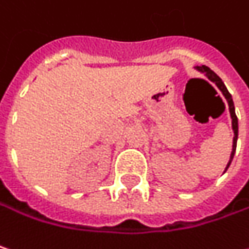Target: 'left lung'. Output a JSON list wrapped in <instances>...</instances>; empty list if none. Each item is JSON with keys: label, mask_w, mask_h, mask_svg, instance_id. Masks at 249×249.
I'll list each match as a JSON object with an SVG mask.
<instances>
[{"label": "left lung", "mask_w": 249, "mask_h": 249, "mask_svg": "<svg viewBox=\"0 0 249 249\" xmlns=\"http://www.w3.org/2000/svg\"><path fill=\"white\" fill-rule=\"evenodd\" d=\"M197 69L200 71V72H203L205 76L208 78V79L211 80V82H214L215 85H217V88L220 89L222 92V95H224V98L227 99V102H228V107H230V115H231V119H232V130H234V140H232V151H231V156H230V161H228V164H227V169L230 167V164H231V161H232V159H234V154H235V149H237V139H238V119H237V115H235V109H234V102H232V98H231V93L228 92V89L225 88V85H224V82L221 80V78L214 72V71H211L208 66H205V65H201V66H197ZM225 169V170H227Z\"/></svg>", "instance_id": "8db88e82"}]
</instances>
